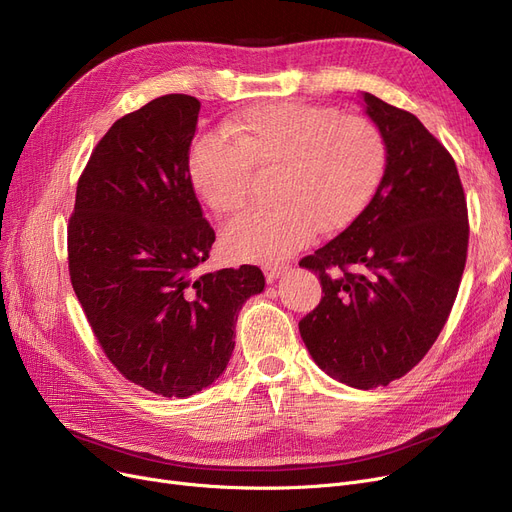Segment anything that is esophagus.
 <instances>
[{"label":"esophagus","instance_id":"obj_1","mask_svg":"<svg viewBox=\"0 0 512 512\" xmlns=\"http://www.w3.org/2000/svg\"><path fill=\"white\" fill-rule=\"evenodd\" d=\"M286 270H288V265H265V267H263V274H265V280H267V282H274V280H278Z\"/></svg>","mask_w":512,"mask_h":512}]
</instances>
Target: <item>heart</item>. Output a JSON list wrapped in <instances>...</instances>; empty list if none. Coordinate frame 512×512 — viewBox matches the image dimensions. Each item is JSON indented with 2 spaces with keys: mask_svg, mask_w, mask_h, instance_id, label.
Masks as SVG:
<instances>
[{
  "mask_svg": "<svg viewBox=\"0 0 512 512\" xmlns=\"http://www.w3.org/2000/svg\"><path fill=\"white\" fill-rule=\"evenodd\" d=\"M203 134L188 151V180L218 215L245 209L253 172H274V207L242 215L222 234L238 261L274 263L307 247L319 232L351 226L365 211L386 170L382 128L332 105L265 101L245 107Z\"/></svg>",
  "mask_w": 512,
  "mask_h": 512,
  "instance_id": "obj_1",
  "label": "heart"
}]
</instances>
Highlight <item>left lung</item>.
<instances>
[{
	"label": "left lung",
	"mask_w": 512,
	"mask_h": 512,
	"mask_svg": "<svg viewBox=\"0 0 512 512\" xmlns=\"http://www.w3.org/2000/svg\"><path fill=\"white\" fill-rule=\"evenodd\" d=\"M363 99L386 137V170L359 218L301 259L324 294L299 330L321 369L369 390L407 375L438 340L467 263L469 218L448 149L411 112Z\"/></svg>",
	"instance_id": "obj_1"
}]
</instances>
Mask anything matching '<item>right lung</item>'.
<instances>
[{
  "instance_id": "1",
  "label": "right lung",
  "mask_w": 512,
  "mask_h": 512,
  "mask_svg": "<svg viewBox=\"0 0 512 512\" xmlns=\"http://www.w3.org/2000/svg\"><path fill=\"white\" fill-rule=\"evenodd\" d=\"M201 101L164 95L114 122L78 178L68 272L97 344L132 384L191 396L226 369L257 265L197 274L215 232L188 180Z\"/></svg>"
}]
</instances>
